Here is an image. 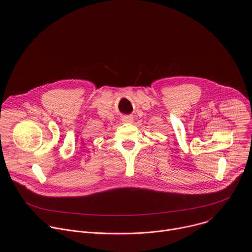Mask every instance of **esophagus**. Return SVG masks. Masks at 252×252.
<instances>
[{"mask_svg":"<svg viewBox=\"0 0 252 252\" xmlns=\"http://www.w3.org/2000/svg\"><path fill=\"white\" fill-rule=\"evenodd\" d=\"M122 121H123V122H125V123H129V122H132V121H133V116H132V115L124 116V117L122 118Z\"/></svg>","mask_w":252,"mask_h":252,"instance_id":"34e87169","label":"esophagus"}]
</instances>
